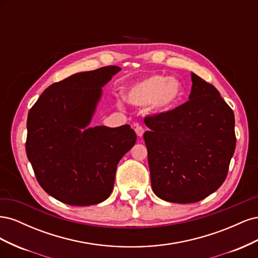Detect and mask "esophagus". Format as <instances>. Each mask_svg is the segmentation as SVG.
<instances>
[{
  "instance_id": "esophagus-1",
  "label": "esophagus",
  "mask_w": 258,
  "mask_h": 258,
  "mask_svg": "<svg viewBox=\"0 0 258 258\" xmlns=\"http://www.w3.org/2000/svg\"><path fill=\"white\" fill-rule=\"evenodd\" d=\"M135 131H136L137 136L140 137V138H141V137L143 136V134H144V129H143V127H141V126H137L136 129H135Z\"/></svg>"
}]
</instances>
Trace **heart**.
I'll use <instances>...</instances> for the list:
<instances>
[{
    "mask_svg": "<svg viewBox=\"0 0 258 258\" xmlns=\"http://www.w3.org/2000/svg\"><path fill=\"white\" fill-rule=\"evenodd\" d=\"M184 85L174 77L152 75L131 85L126 91L128 102L136 106L151 104L157 114H165L175 108L184 97ZM117 104L120 105L119 101Z\"/></svg>",
    "mask_w": 258,
    "mask_h": 258,
    "instance_id": "heart-1",
    "label": "heart"
}]
</instances>
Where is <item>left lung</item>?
<instances>
[{
    "instance_id": "obj_1",
    "label": "left lung",
    "mask_w": 258,
    "mask_h": 258,
    "mask_svg": "<svg viewBox=\"0 0 258 258\" xmlns=\"http://www.w3.org/2000/svg\"><path fill=\"white\" fill-rule=\"evenodd\" d=\"M190 76L187 102L145 120L153 191L174 204H192L220 188L236 148L232 110L214 86Z\"/></svg>"
}]
</instances>
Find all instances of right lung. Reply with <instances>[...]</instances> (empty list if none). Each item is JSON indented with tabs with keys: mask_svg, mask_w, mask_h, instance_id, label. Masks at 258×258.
<instances>
[{
	"mask_svg": "<svg viewBox=\"0 0 258 258\" xmlns=\"http://www.w3.org/2000/svg\"><path fill=\"white\" fill-rule=\"evenodd\" d=\"M120 70L69 76L45 89L29 112L28 159L42 188L63 204L91 206L110 197L117 165L136 144L129 124L89 127L102 88Z\"/></svg>",
	"mask_w": 258,
	"mask_h": 258,
	"instance_id": "right-lung-1",
	"label": "right lung"
}]
</instances>
